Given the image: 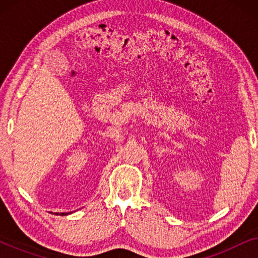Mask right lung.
<instances>
[{
    "instance_id": "1",
    "label": "right lung",
    "mask_w": 258,
    "mask_h": 258,
    "mask_svg": "<svg viewBox=\"0 0 258 258\" xmlns=\"http://www.w3.org/2000/svg\"><path fill=\"white\" fill-rule=\"evenodd\" d=\"M69 214H72V213H61V214H58V213H56L55 215H61V216H64V215H69Z\"/></svg>"
}]
</instances>
